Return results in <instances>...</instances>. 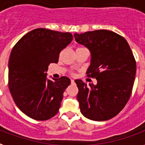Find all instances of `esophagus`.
Listing matches in <instances>:
<instances>
[{
	"label": "esophagus",
	"instance_id": "34e87169",
	"mask_svg": "<svg viewBox=\"0 0 145 145\" xmlns=\"http://www.w3.org/2000/svg\"><path fill=\"white\" fill-rule=\"evenodd\" d=\"M74 83H75V81H74L73 80H71V83H72V84H73Z\"/></svg>",
	"mask_w": 145,
	"mask_h": 145
}]
</instances>
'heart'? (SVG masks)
Masks as SVG:
<instances>
[{
    "mask_svg": "<svg viewBox=\"0 0 145 145\" xmlns=\"http://www.w3.org/2000/svg\"><path fill=\"white\" fill-rule=\"evenodd\" d=\"M71 75H72V76H74V75H75V74H74L73 72H71Z\"/></svg>",
    "mask_w": 145,
    "mask_h": 145,
    "instance_id": "b5f03b06",
    "label": "heart"
}]
</instances>
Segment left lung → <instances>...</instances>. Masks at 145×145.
<instances>
[{"mask_svg": "<svg viewBox=\"0 0 145 145\" xmlns=\"http://www.w3.org/2000/svg\"><path fill=\"white\" fill-rule=\"evenodd\" d=\"M91 52L87 76L97 84L75 80L80 111L88 119L103 121L120 113L128 102L136 74V61L126 39L114 31L96 30L74 35Z\"/></svg>", "mask_w": 145, "mask_h": 145, "instance_id": "8db88e82", "label": "left lung"}]
</instances>
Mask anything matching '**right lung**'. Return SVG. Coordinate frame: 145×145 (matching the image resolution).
Returning a JSON list of instances; mask_svg holds the SVG:
<instances>
[{
  "label": "right lung",
  "mask_w": 145,
  "mask_h": 145,
  "mask_svg": "<svg viewBox=\"0 0 145 145\" xmlns=\"http://www.w3.org/2000/svg\"><path fill=\"white\" fill-rule=\"evenodd\" d=\"M69 32L37 28L25 35L10 52L8 87L14 103L28 117L47 120L59 112L70 80H47L50 63H57L61 51L72 42Z\"/></svg>",
  "instance_id": "right-lung-1"
}]
</instances>
